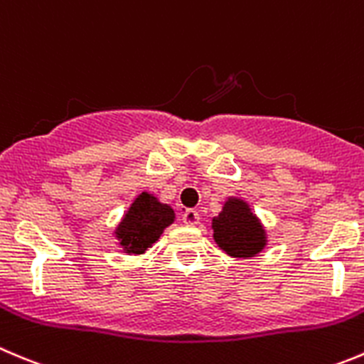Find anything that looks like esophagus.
Segmentation results:
<instances>
[{
	"mask_svg": "<svg viewBox=\"0 0 364 364\" xmlns=\"http://www.w3.org/2000/svg\"><path fill=\"white\" fill-rule=\"evenodd\" d=\"M183 222H185L186 225H197L199 224V213H197L196 210H186L185 213H183Z\"/></svg>",
	"mask_w": 364,
	"mask_h": 364,
	"instance_id": "esophagus-1",
	"label": "esophagus"
}]
</instances>
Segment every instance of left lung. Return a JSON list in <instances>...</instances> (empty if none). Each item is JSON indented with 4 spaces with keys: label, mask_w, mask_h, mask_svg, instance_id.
<instances>
[{
    "label": "left lung",
    "mask_w": 364,
    "mask_h": 364,
    "mask_svg": "<svg viewBox=\"0 0 364 364\" xmlns=\"http://www.w3.org/2000/svg\"><path fill=\"white\" fill-rule=\"evenodd\" d=\"M213 240L225 254L250 259L268 245V231L242 197H225L222 210L211 218Z\"/></svg>",
    "instance_id": "1"
}]
</instances>
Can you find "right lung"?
I'll list each match as a JSON object with an SVG mask.
<instances>
[{
	"mask_svg": "<svg viewBox=\"0 0 364 364\" xmlns=\"http://www.w3.org/2000/svg\"><path fill=\"white\" fill-rule=\"evenodd\" d=\"M176 220V211L171 204L161 203L154 192H140L132 200L121 222L114 228L112 236L117 240L122 252L139 256L160 240L165 229Z\"/></svg>",
	"mask_w": 364,
	"mask_h": 364,
	"instance_id": "add662e5",
	"label": "right lung"
}]
</instances>
